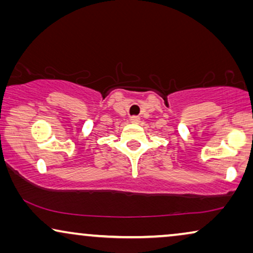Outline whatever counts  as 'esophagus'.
<instances>
[{
  "label": "esophagus",
  "instance_id": "esophagus-1",
  "mask_svg": "<svg viewBox=\"0 0 253 253\" xmlns=\"http://www.w3.org/2000/svg\"><path fill=\"white\" fill-rule=\"evenodd\" d=\"M130 121H131V123H139L140 122V117L137 116V115H133V116L130 117Z\"/></svg>",
  "mask_w": 253,
  "mask_h": 253
}]
</instances>
